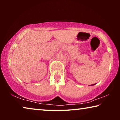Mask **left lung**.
<instances>
[{
	"label": "left lung",
	"mask_w": 120,
	"mask_h": 120,
	"mask_svg": "<svg viewBox=\"0 0 120 120\" xmlns=\"http://www.w3.org/2000/svg\"><path fill=\"white\" fill-rule=\"evenodd\" d=\"M95 84H93V85H91V86H93V85H94Z\"/></svg>",
	"instance_id": "1"
}]
</instances>
